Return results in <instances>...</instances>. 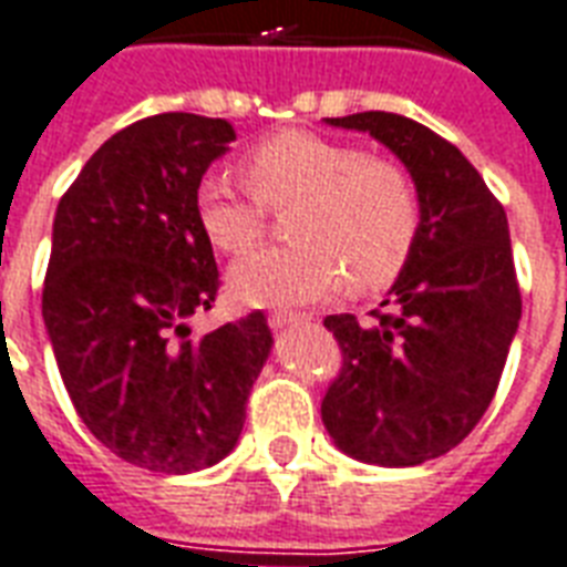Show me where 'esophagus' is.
<instances>
[{
  "label": "esophagus",
  "instance_id": "obj_1",
  "mask_svg": "<svg viewBox=\"0 0 567 567\" xmlns=\"http://www.w3.org/2000/svg\"><path fill=\"white\" fill-rule=\"evenodd\" d=\"M296 319H301V313H292V310H271V313H268V326L275 331H280L287 329V326H292Z\"/></svg>",
  "mask_w": 567,
  "mask_h": 567
}]
</instances>
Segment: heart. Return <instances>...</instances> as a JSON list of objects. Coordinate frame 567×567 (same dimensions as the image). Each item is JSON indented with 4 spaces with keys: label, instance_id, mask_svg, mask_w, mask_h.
<instances>
[{
    "label": "heart",
    "instance_id": "obj_1",
    "mask_svg": "<svg viewBox=\"0 0 567 567\" xmlns=\"http://www.w3.org/2000/svg\"><path fill=\"white\" fill-rule=\"evenodd\" d=\"M238 187L208 173L197 187V218L208 241L241 254L266 233V206L296 199L289 236L299 241L250 250L229 268L245 305H305L343 284L377 289L398 278L419 233V199L406 173L385 157L310 131H280L241 157Z\"/></svg>",
    "mask_w": 567,
    "mask_h": 567
}]
</instances>
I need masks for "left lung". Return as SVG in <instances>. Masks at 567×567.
<instances>
[{
	"instance_id": "8db88e82",
	"label": "left lung",
	"mask_w": 567,
	"mask_h": 567,
	"mask_svg": "<svg viewBox=\"0 0 567 567\" xmlns=\"http://www.w3.org/2000/svg\"><path fill=\"white\" fill-rule=\"evenodd\" d=\"M368 131L410 169L419 233L385 310L326 317L343 368L322 398L340 451L419 466L461 445L491 406L520 322L505 208L457 146L398 113L326 118Z\"/></svg>"
}]
</instances>
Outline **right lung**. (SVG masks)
<instances>
[{
	"label": "right lung",
	"instance_id": "obj_1",
	"mask_svg": "<svg viewBox=\"0 0 567 567\" xmlns=\"http://www.w3.org/2000/svg\"><path fill=\"white\" fill-rule=\"evenodd\" d=\"M236 140L227 118L161 113L106 140L59 199L44 326L76 415L122 461L206 470L236 449L271 352L254 310L203 338L218 296L197 187Z\"/></svg>",
	"mask_w": 567,
	"mask_h": 567
}]
</instances>
